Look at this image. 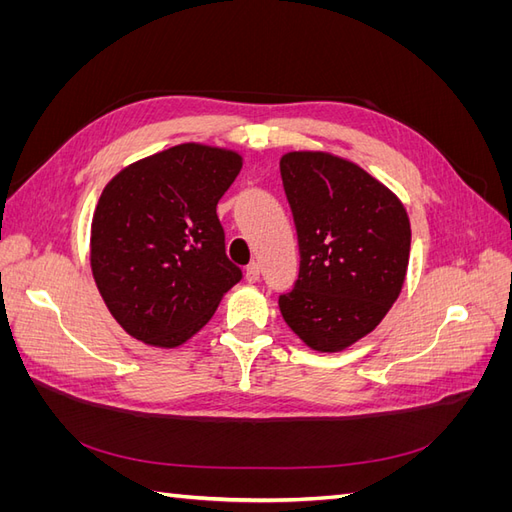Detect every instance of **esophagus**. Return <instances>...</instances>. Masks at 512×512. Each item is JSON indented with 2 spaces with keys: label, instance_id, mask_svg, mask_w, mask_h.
Wrapping results in <instances>:
<instances>
[{
  "label": "esophagus",
  "instance_id": "1",
  "mask_svg": "<svg viewBox=\"0 0 512 512\" xmlns=\"http://www.w3.org/2000/svg\"><path fill=\"white\" fill-rule=\"evenodd\" d=\"M260 273H262L260 265H258V262H254V265H250V267L245 269V280L250 282V284H256L260 280Z\"/></svg>",
  "mask_w": 512,
  "mask_h": 512
}]
</instances>
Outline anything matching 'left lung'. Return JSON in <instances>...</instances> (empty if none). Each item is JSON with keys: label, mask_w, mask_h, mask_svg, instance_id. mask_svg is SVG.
Returning a JSON list of instances; mask_svg holds the SVG:
<instances>
[{"label": "left lung", "mask_w": 512, "mask_h": 512, "mask_svg": "<svg viewBox=\"0 0 512 512\" xmlns=\"http://www.w3.org/2000/svg\"><path fill=\"white\" fill-rule=\"evenodd\" d=\"M299 241V275L280 294L288 327L320 352L374 331L397 301L410 258V220L397 196L329 153L280 162Z\"/></svg>", "instance_id": "8db88e82"}]
</instances>
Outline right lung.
Segmentation results:
<instances>
[{
  "instance_id": "right-lung-1",
  "label": "right lung",
  "mask_w": 512,
  "mask_h": 512,
  "mask_svg": "<svg viewBox=\"0 0 512 512\" xmlns=\"http://www.w3.org/2000/svg\"><path fill=\"white\" fill-rule=\"evenodd\" d=\"M241 166L235 151L188 143L123 168L104 188L91 222V271L132 337L181 346L241 282L215 211Z\"/></svg>"
}]
</instances>
